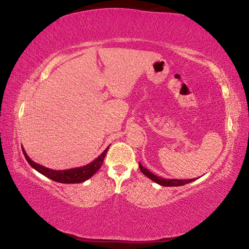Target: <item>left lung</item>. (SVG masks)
<instances>
[{"label": "left lung", "instance_id": "left-lung-1", "mask_svg": "<svg viewBox=\"0 0 249 249\" xmlns=\"http://www.w3.org/2000/svg\"><path fill=\"white\" fill-rule=\"evenodd\" d=\"M139 167H140V171L142 172V174L145 175L146 177H149L151 180L154 181V182H156L162 186H181V185H184V184H187V183L195 181V178H193V179H164L162 177L156 176L155 174L151 173L149 170L145 169L144 166L141 165L140 162H139Z\"/></svg>", "mask_w": 249, "mask_h": 249}]
</instances>
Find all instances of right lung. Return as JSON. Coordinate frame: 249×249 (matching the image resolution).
Wrapping results in <instances>:
<instances>
[{
    "mask_svg": "<svg viewBox=\"0 0 249 249\" xmlns=\"http://www.w3.org/2000/svg\"><path fill=\"white\" fill-rule=\"evenodd\" d=\"M109 146L107 147V149L102 154H100V155L96 159H94L92 162H90L89 164H86L84 166H79V167H74V169L62 170V171L51 170V169H48V167L43 166L41 164L35 162V161L31 160L29 158V156L27 155L25 150L23 149V146H22V150H23V154H24L26 160L28 161V163L36 171H37L38 173H41L47 178L56 181V182L69 183L70 184V183L84 182V181L91 178L93 175L100 169V166H102V164L104 162V159L106 157V154L109 150Z\"/></svg>",
    "mask_w": 249,
    "mask_h": 249,
    "instance_id": "add662e5",
    "label": "right lung"
}]
</instances>
